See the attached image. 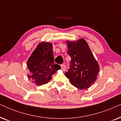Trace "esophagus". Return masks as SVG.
Returning <instances> with one entry per match:
<instances>
[{"label":"esophagus","mask_w":121,"mask_h":121,"mask_svg":"<svg viewBox=\"0 0 121 121\" xmlns=\"http://www.w3.org/2000/svg\"><path fill=\"white\" fill-rule=\"evenodd\" d=\"M61 69L63 71L65 70V66L64 64H62V65H61Z\"/></svg>","instance_id":"1"}]
</instances>
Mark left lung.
<instances>
[{
	"mask_svg": "<svg viewBox=\"0 0 121 121\" xmlns=\"http://www.w3.org/2000/svg\"><path fill=\"white\" fill-rule=\"evenodd\" d=\"M66 43L67 54L71 60L65 76L75 87L81 90L88 88L97 80L99 71V64L85 39Z\"/></svg>",
	"mask_w": 121,
	"mask_h": 121,
	"instance_id": "obj_1",
	"label": "left lung"
}]
</instances>
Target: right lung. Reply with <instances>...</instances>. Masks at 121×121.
I'll return each mask as SVG.
<instances>
[{
    "instance_id": "obj_1",
    "label": "right lung",
    "mask_w": 121,
    "mask_h": 121,
    "mask_svg": "<svg viewBox=\"0 0 121 121\" xmlns=\"http://www.w3.org/2000/svg\"><path fill=\"white\" fill-rule=\"evenodd\" d=\"M52 44L43 41L39 43L27 61L30 74L28 78L40 86L48 83L61 66L54 63Z\"/></svg>"
}]
</instances>
